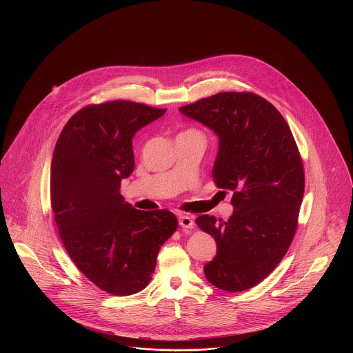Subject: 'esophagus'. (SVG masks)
Listing matches in <instances>:
<instances>
[{"label": "esophagus", "instance_id": "34e87169", "mask_svg": "<svg viewBox=\"0 0 353 353\" xmlns=\"http://www.w3.org/2000/svg\"><path fill=\"white\" fill-rule=\"evenodd\" d=\"M179 225H180L181 228H184V229H192L195 223H194V221H192L191 216H188V215H180V216H179Z\"/></svg>", "mask_w": 353, "mask_h": 353}]
</instances>
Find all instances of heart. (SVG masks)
<instances>
[{
    "label": "heart",
    "instance_id": "1",
    "mask_svg": "<svg viewBox=\"0 0 353 353\" xmlns=\"http://www.w3.org/2000/svg\"><path fill=\"white\" fill-rule=\"evenodd\" d=\"M181 134H198V135H201L199 131H196V130H187V131H184V132H181Z\"/></svg>",
    "mask_w": 353,
    "mask_h": 353
}]
</instances>
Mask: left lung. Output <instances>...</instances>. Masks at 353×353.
I'll use <instances>...</instances> for the list:
<instances>
[{
  "label": "left lung",
  "mask_w": 353,
  "mask_h": 353,
  "mask_svg": "<svg viewBox=\"0 0 353 353\" xmlns=\"http://www.w3.org/2000/svg\"><path fill=\"white\" fill-rule=\"evenodd\" d=\"M179 110L218 135L212 177L233 191L229 219H195L216 241L205 276L226 292L253 288L281 263L297 228L305 170L292 131L270 102L251 92H221Z\"/></svg>",
  "instance_id": "1"
}]
</instances>
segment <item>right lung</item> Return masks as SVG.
<instances>
[{
    "mask_svg": "<svg viewBox=\"0 0 353 353\" xmlns=\"http://www.w3.org/2000/svg\"><path fill=\"white\" fill-rule=\"evenodd\" d=\"M165 113L128 100L90 105L68 120L54 148L50 195L61 241L79 271L114 296L148 286L177 229L170 211L135 210L120 194L134 172L135 132Z\"/></svg>",
    "mask_w": 353,
    "mask_h": 353,
    "instance_id": "add662e5",
    "label": "right lung"
}]
</instances>
